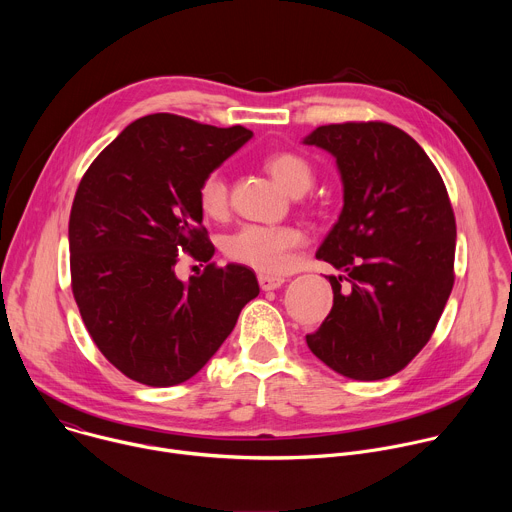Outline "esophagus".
I'll return each instance as SVG.
<instances>
[{
	"label": "esophagus",
	"instance_id": "obj_1",
	"mask_svg": "<svg viewBox=\"0 0 512 512\" xmlns=\"http://www.w3.org/2000/svg\"><path fill=\"white\" fill-rule=\"evenodd\" d=\"M257 279H259V285H261V289H263V291L277 289V287H281V285H283V281H285L281 275H267V273H259V275H257Z\"/></svg>",
	"mask_w": 512,
	"mask_h": 512
}]
</instances>
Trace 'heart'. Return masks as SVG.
<instances>
[{"label": "heart", "mask_w": 512, "mask_h": 512, "mask_svg": "<svg viewBox=\"0 0 512 512\" xmlns=\"http://www.w3.org/2000/svg\"><path fill=\"white\" fill-rule=\"evenodd\" d=\"M265 170L289 194H304L312 182L314 172L310 164L291 152H277L265 160ZM198 208L204 216L221 221L229 212V184L221 170L208 172L198 184ZM304 237L294 227H265L243 225L223 241L225 255L241 265L263 273L283 271L289 265V253L302 245Z\"/></svg>", "instance_id": "1"}]
</instances>
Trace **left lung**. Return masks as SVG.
Listing matches in <instances>:
<instances>
[{"label": "left lung", "instance_id": "8db88e82", "mask_svg": "<svg viewBox=\"0 0 512 512\" xmlns=\"http://www.w3.org/2000/svg\"><path fill=\"white\" fill-rule=\"evenodd\" d=\"M304 143L336 158L344 206L316 257L346 275L328 277L334 306L306 342L342 377L387 379L427 344L452 294L446 184L421 145L383 121L322 125Z\"/></svg>", "mask_w": 512, "mask_h": 512}]
</instances>
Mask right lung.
Instances as JSON below:
<instances>
[{
	"mask_svg": "<svg viewBox=\"0 0 512 512\" xmlns=\"http://www.w3.org/2000/svg\"><path fill=\"white\" fill-rule=\"evenodd\" d=\"M253 131L172 113L129 123L85 172L68 221L70 277L83 322L125 377L172 387L194 377L259 296L255 273L208 263L200 180ZM182 254L207 263L188 284Z\"/></svg>",
	"mask_w": 512,
	"mask_h": 512,
	"instance_id": "add662e5",
	"label": "right lung"
}]
</instances>
